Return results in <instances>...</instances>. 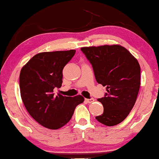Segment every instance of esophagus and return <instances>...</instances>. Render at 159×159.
<instances>
[{
  "label": "esophagus",
  "mask_w": 159,
  "mask_h": 159,
  "mask_svg": "<svg viewBox=\"0 0 159 159\" xmlns=\"http://www.w3.org/2000/svg\"><path fill=\"white\" fill-rule=\"evenodd\" d=\"M85 100H86V102H87V103H93V102L94 101V98H90V99H85Z\"/></svg>",
  "instance_id": "1"
}]
</instances>
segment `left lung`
<instances>
[{
    "instance_id": "obj_1",
    "label": "left lung",
    "mask_w": 159,
    "mask_h": 159,
    "mask_svg": "<svg viewBox=\"0 0 159 159\" xmlns=\"http://www.w3.org/2000/svg\"><path fill=\"white\" fill-rule=\"evenodd\" d=\"M93 67L98 84L106 86L105 97L98 100L103 113L96 120L107 126L120 123L133 108L140 87V66L134 56L120 45L81 48Z\"/></svg>"
}]
</instances>
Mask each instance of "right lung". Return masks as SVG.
Masks as SVG:
<instances>
[{
  "instance_id": "1",
  "label": "right lung",
  "mask_w": 159,
  "mask_h": 159,
  "mask_svg": "<svg viewBox=\"0 0 159 159\" xmlns=\"http://www.w3.org/2000/svg\"><path fill=\"white\" fill-rule=\"evenodd\" d=\"M75 50L36 54L22 67L20 89L24 106L41 125L56 130L72 118L75 108L83 103L81 95H55L54 88L62 84V70L75 55Z\"/></svg>"
}]
</instances>
